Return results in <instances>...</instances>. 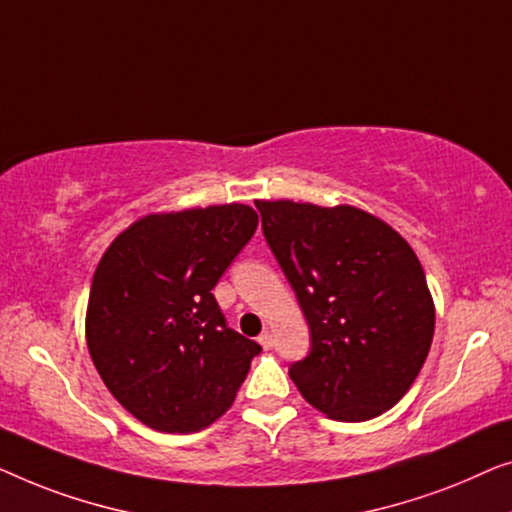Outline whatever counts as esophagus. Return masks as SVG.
<instances>
[{
    "label": "esophagus",
    "instance_id": "obj_1",
    "mask_svg": "<svg viewBox=\"0 0 512 512\" xmlns=\"http://www.w3.org/2000/svg\"><path fill=\"white\" fill-rule=\"evenodd\" d=\"M257 341H259V345H262L264 350H269L271 345H273V336H271V331H262V334H259Z\"/></svg>",
    "mask_w": 512,
    "mask_h": 512
}]
</instances>
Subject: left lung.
<instances>
[{"mask_svg":"<svg viewBox=\"0 0 512 512\" xmlns=\"http://www.w3.org/2000/svg\"><path fill=\"white\" fill-rule=\"evenodd\" d=\"M255 206L311 329V352L290 366L301 397L338 422L390 410L434 338V301L413 248L355 206Z\"/></svg>","mask_w":512,"mask_h":512,"instance_id":"8db88e82","label":"left lung"}]
</instances>
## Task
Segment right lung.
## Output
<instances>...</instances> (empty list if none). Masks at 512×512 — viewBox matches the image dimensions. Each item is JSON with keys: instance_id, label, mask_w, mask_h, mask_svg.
Masks as SVG:
<instances>
[{"instance_id": "obj_1", "label": "right lung", "mask_w": 512, "mask_h": 512, "mask_svg": "<svg viewBox=\"0 0 512 512\" xmlns=\"http://www.w3.org/2000/svg\"><path fill=\"white\" fill-rule=\"evenodd\" d=\"M243 204L155 213L97 264L85 338L115 399L136 420L190 434L232 406L259 345L229 329L213 287L253 239Z\"/></svg>"}]
</instances>
